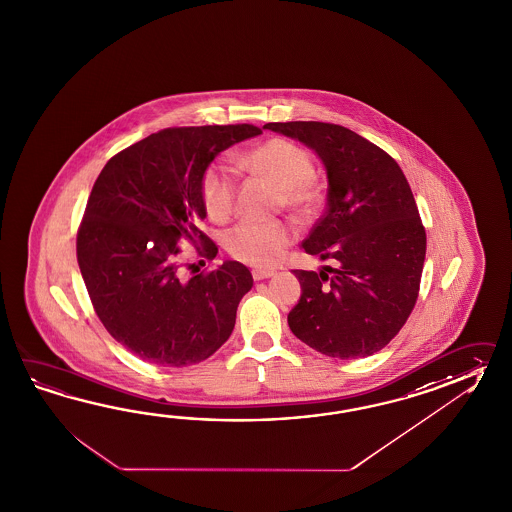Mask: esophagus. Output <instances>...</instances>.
Returning <instances> with one entry per match:
<instances>
[{"instance_id": "esophagus-1", "label": "esophagus", "mask_w": 512, "mask_h": 512, "mask_svg": "<svg viewBox=\"0 0 512 512\" xmlns=\"http://www.w3.org/2000/svg\"><path fill=\"white\" fill-rule=\"evenodd\" d=\"M251 275H253V279H255V281H262V279H268V277H272L273 270H262V268H255V270L251 272Z\"/></svg>"}]
</instances>
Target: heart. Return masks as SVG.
I'll use <instances>...</instances> for the list:
<instances>
[{
	"mask_svg": "<svg viewBox=\"0 0 512 512\" xmlns=\"http://www.w3.org/2000/svg\"><path fill=\"white\" fill-rule=\"evenodd\" d=\"M239 167L261 174L279 187L281 202L290 209L307 211L321 198L314 159L307 150L288 139H270L237 159ZM237 194V171L228 158L207 165L200 196L207 215L216 222L228 220ZM294 240V228L283 222H240L226 237V250L237 261L253 266H272Z\"/></svg>",
	"mask_w": 512,
	"mask_h": 512,
	"instance_id": "b5f03b06",
	"label": "heart"
}]
</instances>
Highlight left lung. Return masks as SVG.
I'll return each instance as SVG.
<instances>
[{
  "label": "left lung",
  "instance_id": "8db88e82",
  "mask_svg": "<svg viewBox=\"0 0 512 512\" xmlns=\"http://www.w3.org/2000/svg\"><path fill=\"white\" fill-rule=\"evenodd\" d=\"M264 128L314 148L329 176L327 211L303 240L321 272L294 270L303 294L290 330L318 353L364 358L384 349L419 297L426 231L408 180L386 150L319 121Z\"/></svg>",
  "mask_w": 512,
  "mask_h": 512
}]
</instances>
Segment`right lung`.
Segmentation results:
<instances>
[{
	"instance_id": "right-lung-1",
	"label": "right lung",
	"mask_w": 512,
	"mask_h": 512,
	"mask_svg": "<svg viewBox=\"0 0 512 512\" xmlns=\"http://www.w3.org/2000/svg\"><path fill=\"white\" fill-rule=\"evenodd\" d=\"M259 134L253 125L165 128L117 152L93 183L77 231L80 273L104 329L148 364L204 362L233 332L250 270L226 261L185 279L180 242L215 259L200 229L202 174L216 154Z\"/></svg>"
}]
</instances>
